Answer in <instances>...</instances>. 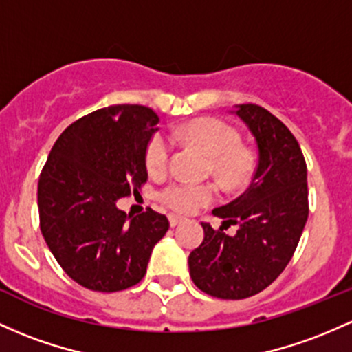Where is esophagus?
I'll return each instance as SVG.
<instances>
[{
  "mask_svg": "<svg viewBox=\"0 0 352 352\" xmlns=\"http://www.w3.org/2000/svg\"><path fill=\"white\" fill-rule=\"evenodd\" d=\"M168 222H170V226H172V227H177L179 223L184 222V217H179V215H175V214H170L168 215Z\"/></svg>",
  "mask_w": 352,
  "mask_h": 352,
  "instance_id": "obj_1",
  "label": "esophagus"
}]
</instances>
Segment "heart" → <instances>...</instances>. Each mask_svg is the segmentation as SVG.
Segmentation results:
<instances>
[{"label": "heart", "instance_id": "1", "mask_svg": "<svg viewBox=\"0 0 352 352\" xmlns=\"http://www.w3.org/2000/svg\"><path fill=\"white\" fill-rule=\"evenodd\" d=\"M187 142L212 157L215 175L222 182L237 185L244 182L249 172V157L241 150V137L230 125L217 118H197L179 130ZM172 155V140L164 133L153 135L145 150V165L150 173H162ZM158 199L165 206L182 214L194 212L215 199V188L207 184L177 180L162 188Z\"/></svg>", "mask_w": 352, "mask_h": 352}]
</instances>
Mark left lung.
<instances>
[{"mask_svg": "<svg viewBox=\"0 0 352 352\" xmlns=\"http://www.w3.org/2000/svg\"><path fill=\"white\" fill-rule=\"evenodd\" d=\"M257 145V168L244 194L212 210L223 219L214 230L202 222L204 241L188 256V270L202 292L219 299H245L279 277L307 222V167L296 137L265 108L235 105ZM239 227L235 236L226 225Z\"/></svg>", "mask_w": 352, "mask_h": 352, "instance_id": "8db88e82", "label": "left lung"}]
</instances>
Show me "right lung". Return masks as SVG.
Listing matches in <instances>:
<instances>
[{
    "mask_svg": "<svg viewBox=\"0 0 352 352\" xmlns=\"http://www.w3.org/2000/svg\"><path fill=\"white\" fill-rule=\"evenodd\" d=\"M158 122L142 105L100 108L72 123L50 152L38 182L41 234L83 287L117 292L140 283L168 230L152 208L130 217L117 207L148 179L145 150Z\"/></svg>",
    "mask_w": 352,
    "mask_h": 352,
    "instance_id": "add662e5",
    "label": "right lung"
}]
</instances>
